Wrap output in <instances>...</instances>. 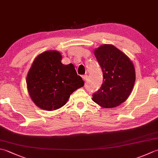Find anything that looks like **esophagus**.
I'll list each match as a JSON object with an SVG mask.
<instances>
[{"label":"esophagus","mask_w":158,"mask_h":158,"mask_svg":"<svg viewBox=\"0 0 158 158\" xmlns=\"http://www.w3.org/2000/svg\"><path fill=\"white\" fill-rule=\"evenodd\" d=\"M82 78H83V81H86L87 79H88V75H83L82 76Z\"/></svg>","instance_id":"1"}]
</instances>
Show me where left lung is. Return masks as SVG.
<instances>
[{"instance_id":"left-lung-1","label":"left lung","mask_w":158,"mask_h":158,"mask_svg":"<svg viewBox=\"0 0 158 158\" xmlns=\"http://www.w3.org/2000/svg\"><path fill=\"white\" fill-rule=\"evenodd\" d=\"M103 73V83L92 100L105 108L120 105L128 98L135 82L133 63L125 53L113 45L105 44L94 50Z\"/></svg>"}]
</instances>
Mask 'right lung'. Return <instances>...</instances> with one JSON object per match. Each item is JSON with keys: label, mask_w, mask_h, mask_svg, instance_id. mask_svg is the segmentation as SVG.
<instances>
[{"label": "right lung", "mask_w": 158, "mask_h": 158, "mask_svg": "<svg viewBox=\"0 0 158 158\" xmlns=\"http://www.w3.org/2000/svg\"><path fill=\"white\" fill-rule=\"evenodd\" d=\"M57 51H46L35 59L26 77L30 96L40 109L54 110L68 101L71 94L84 85L73 64H63Z\"/></svg>", "instance_id": "obj_1"}]
</instances>
